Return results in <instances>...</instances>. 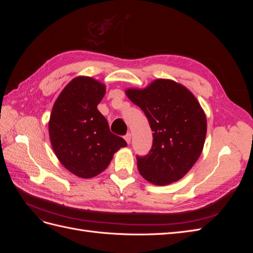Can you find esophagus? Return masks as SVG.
I'll list each match as a JSON object with an SVG mask.
<instances>
[{
	"mask_svg": "<svg viewBox=\"0 0 253 253\" xmlns=\"http://www.w3.org/2000/svg\"><path fill=\"white\" fill-rule=\"evenodd\" d=\"M131 138H132V135H131V133H127V134L125 136V139H126V141L127 143L131 142Z\"/></svg>",
	"mask_w": 253,
	"mask_h": 253,
	"instance_id": "esophagus-1",
	"label": "esophagus"
}]
</instances>
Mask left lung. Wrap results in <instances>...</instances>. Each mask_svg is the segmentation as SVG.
<instances>
[{
  "label": "left lung",
  "mask_w": 253,
  "mask_h": 253,
  "mask_svg": "<svg viewBox=\"0 0 253 253\" xmlns=\"http://www.w3.org/2000/svg\"><path fill=\"white\" fill-rule=\"evenodd\" d=\"M153 132L147 155H137L144 179L158 186L177 181L193 167L204 148L207 120L193 94L171 80L158 79L144 89H126Z\"/></svg>",
  "instance_id": "8db88e82"
}]
</instances>
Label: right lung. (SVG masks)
I'll use <instances>...</instances> for the list:
<instances>
[{"instance_id": "right-lung-1", "label": "right lung", "mask_w": 253, "mask_h": 253, "mask_svg": "<svg viewBox=\"0 0 253 253\" xmlns=\"http://www.w3.org/2000/svg\"><path fill=\"white\" fill-rule=\"evenodd\" d=\"M105 94L102 83L89 77L72 80L61 91L51 111L52 149L66 169L82 178L100 174L126 140L110 131L97 105Z\"/></svg>"}]
</instances>
